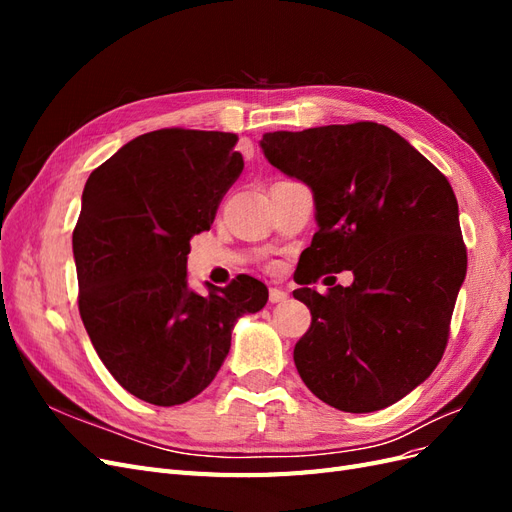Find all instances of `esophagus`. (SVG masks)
Listing matches in <instances>:
<instances>
[{
  "label": "esophagus",
  "instance_id": "34e87169",
  "mask_svg": "<svg viewBox=\"0 0 512 512\" xmlns=\"http://www.w3.org/2000/svg\"><path fill=\"white\" fill-rule=\"evenodd\" d=\"M288 299V292H284L282 288H271L269 290V301L271 303H282Z\"/></svg>",
  "mask_w": 512,
  "mask_h": 512
}]
</instances>
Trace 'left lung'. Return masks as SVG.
Instances as JSON below:
<instances>
[{
  "mask_svg": "<svg viewBox=\"0 0 512 512\" xmlns=\"http://www.w3.org/2000/svg\"><path fill=\"white\" fill-rule=\"evenodd\" d=\"M265 158L314 192L318 232L292 294L312 312L294 365L324 404L376 412L438 367L468 269L451 183L374 121L267 132ZM355 282L307 289L324 272ZM331 280V277H327ZM324 280V282H327Z\"/></svg>",
  "mask_w": 512,
  "mask_h": 512,
  "instance_id": "1",
  "label": "left lung"
}]
</instances>
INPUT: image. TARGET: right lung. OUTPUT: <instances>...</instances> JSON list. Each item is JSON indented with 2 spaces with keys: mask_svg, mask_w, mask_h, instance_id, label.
Segmentation results:
<instances>
[{
  "mask_svg": "<svg viewBox=\"0 0 512 512\" xmlns=\"http://www.w3.org/2000/svg\"><path fill=\"white\" fill-rule=\"evenodd\" d=\"M237 134L164 128L136 136L89 175L72 232L79 312L100 361L134 397L179 406L203 393L243 314L267 286L237 275L188 288L190 239L209 230L243 170Z\"/></svg>",
  "mask_w": 512,
  "mask_h": 512,
  "instance_id": "1",
  "label": "right lung"
}]
</instances>
